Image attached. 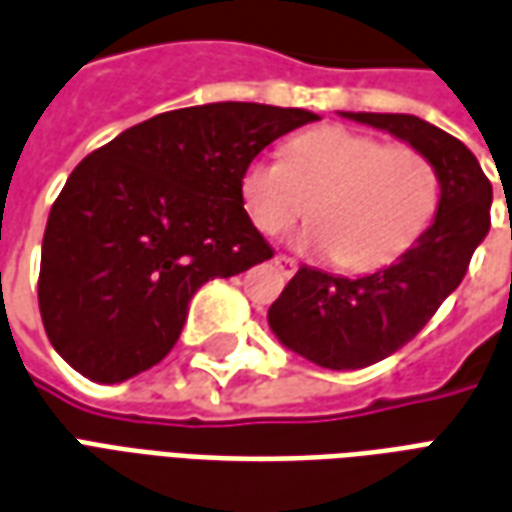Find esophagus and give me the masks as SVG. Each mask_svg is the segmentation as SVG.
<instances>
[{
	"label": "esophagus",
	"mask_w": 512,
	"mask_h": 512,
	"mask_svg": "<svg viewBox=\"0 0 512 512\" xmlns=\"http://www.w3.org/2000/svg\"><path fill=\"white\" fill-rule=\"evenodd\" d=\"M274 263H277L279 271H282L285 277L296 274V268H299V263H296V260H293V257H288V255H277V260H274Z\"/></svg>",
	"instance_id": "1"
}]
</instances>
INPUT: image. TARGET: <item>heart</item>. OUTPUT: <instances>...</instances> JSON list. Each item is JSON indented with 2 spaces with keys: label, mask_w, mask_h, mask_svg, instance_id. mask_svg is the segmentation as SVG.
Masks as SVG:
<instances>
[{
  "label": "heart",
  "mask_w": 512,
  "mask_h": 512,
  "mask_svg": "<svg viewBox=\"0 0 512 512\" xmlns=\"http://www.w3.org/2000/svg\"><path fill=\"white\" fill-rule=\"evenodd\" d=\"M241 202L260 233L277 235L310 208L296 244L332 255L340 268L373 271L417 244L436 216L439 169L411 145L323 126L296 136L277 156H255L241 169Z\"/></svg>",
  "instance_id": "obj_1"
}]
</instances>
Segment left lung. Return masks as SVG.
I'll return each instance as SVG.
<instances>
[{"instance_id":"obj_1","label":"left lung","mask_w":512,"mask_h":512,"mask_svg":"<svg viewBox=\"0 0 512 512\" xmlns=\"http://www.w3.org/2000/svg\"><path fill=\"white\" fill-rule=\"evenodd\" d=\"M343 117L422 150L441 180L433 224L392 266L356 279L301 266L268 310V326L285 348L329 370H359L414 340L461 285L474 249L491 227L494 189L461 139L419 117L376 112H343Z\"/></svg>"}]
</instances>
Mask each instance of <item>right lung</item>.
<instances>
[{
	"mask_svg": "<svg viewBox=\"0 0 512 512\" xmlns=\"http://www.w3.org/2000/svg\"><path fill=\"white\" fill-rule=\"evenodd\" d=\"M318 115L189 106L93 150L51 205L38 304L54 351L98 384L158 365L208 279L274 257L241 202L246 161Z\"/></svg>",
	"mask_w": 512,
	"mask_h": 512,
	"instance_id": "add662e5",
	"label": "right lung"
}]
</instances>
